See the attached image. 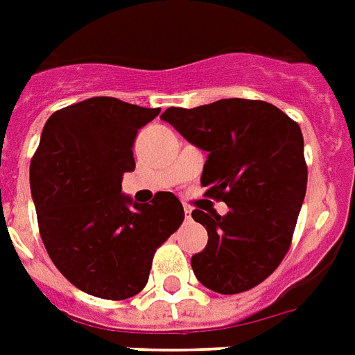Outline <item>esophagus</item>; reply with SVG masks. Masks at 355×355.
I'll return each instance as SVG.
<instances>
[{
  "mask_svg": "<svg viewBox=\"0 0 355 355\" xmlns=\"http://www.w3.org/2000/svg\"><path fill=\"white\" fill-rule=\"evenodd\" d=\"M185 218L191 220V209L189 207H185Z\"/></svg>",
  "mask_w": 355,
  "mask_h": 355,
  "instance_id": "1",
  "label": "esophagus"
}]
</instances>
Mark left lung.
<instances>
[{
  "mask_svg": "<svg viewBox=\"0 0 355 355\" xmlns=\"http://www.w3.org/2000/svg\"><path fill=\"white\" fill-rule=\"evenodd\" d=\"M207 150L201 185L228 214L195 209L209 243L191 257L193 272L218 294L261 284L290 249L307 187L304 135L294 119L263 100L224 98L160 116Z\"/></svg>",
  "mask_w": 355,
  "mask_h": 355,
  "instance_id": "obj_1",
  "label": "left lung"
}]
</instances>
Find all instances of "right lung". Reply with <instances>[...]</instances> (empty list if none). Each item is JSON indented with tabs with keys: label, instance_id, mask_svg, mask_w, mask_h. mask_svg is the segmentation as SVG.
<instances>
[{
	"label": "right lung",
	"instance_id": "right-lung-1",
	"mask_svg": "<svg viewBox=\"0 0 355 355\" xmlns=\"http://www.w3.org/2000/svg\"><path fill=\"white\" fill-rule=\"evenodd\" d=\"M160 107L94 96L46 121L31 162V191L48 255L71 284L102 300H127L148 282L153 257L182 226L173 193L139 205L121 195L135 170L133 143Z\"/></svg>",
	"mask_w": 355,
	"mask_h": 355
}]
</instances>
